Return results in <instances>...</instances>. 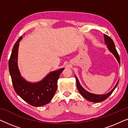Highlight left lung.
<instances>
[{"label": "left lung", "instance_id": "obj_1", "mask_svg": "<svg viewBox=\"0 0 128 128\" xmlns=\"http://www.w3.org/2000/svg\"><path fill=\"white\" fill-rule=\"evenodd\" d=\"M104 39H105V42H106V44L107 45L108 49H109L110 51H111L112 53L114 55L115 58H116L117 59V60L118 61L119 64H120V56H119V54L116 50L114 42L112 40L109 36H108L107 35L104 34ZM75 78H76V82H77V88H78V91L81 94V95L83 96V97L85 98L88 101H91V102H101V101H104L107 98L109 97L112 93V92H114V90H115V88L116 87L119 82V81L117 82L116 84L114 87V88L110 92H108V93L106 94H103V95H97V94L90 93V92H87L86 90H85L82 87V86L80 85V84L79 83V82H78L77 77L75 76Z\"/></svg>", "mask_w": 128, "mask_h": 128}]
</instances>
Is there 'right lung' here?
I'll use <instances>...</instances> for the list:
<instances>
[{"mask_svg": "<svg viewBox=\"0 0 128 128\" xmlns=\"http://www.w3.org/2000/svg\"><path fill=\"white\" fill-rule=\"evenodd\" d=\"M20 36L14 45L8 61V69L15 92L31 106H39L48 104L57 90V81L64 68L48 74L42 81L36 83L26 82L20 76L17 66V52Z\"/></svg>", "mask_w": 128, "mask_h": 128, "instance_id": "obj_1", "label": "right lung"}]
</instances>
